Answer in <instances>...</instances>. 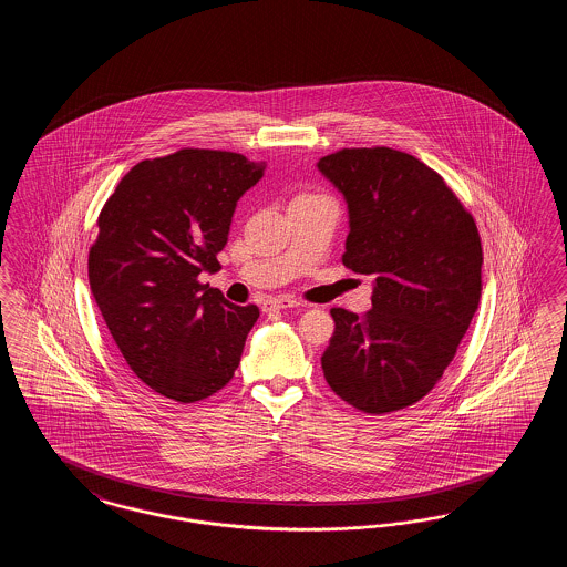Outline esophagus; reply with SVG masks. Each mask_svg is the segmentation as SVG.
I'll return each instance as SVG.
<instances>
[{
    "label": "esophagus",
    "instance_id": "esophagus-1",
    "mask_svg": "<svg viewBox=\"0 0 567 567\" xmlns=\"http://www.w3.org/2000/svg\"><path fill=\"white\" fill-rule=\"evenodd\" d=\"M299 306V301L293 297L278 296L270 297L266 303H264V310L271 312V310H287V308H296Z\"/></svg>",
    "mask_w": 567,
    "mask_h": 567
}]
</instances>
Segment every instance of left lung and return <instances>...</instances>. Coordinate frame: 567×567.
I'll use <instances>...</instances> for the list:
<instances>
[{
    "instance_id": "obj_1",
    "label": "left lung",
    "mask_w": 567,
    "mask_h": 567,
    "mask_svg": "<svg viewBox=\"0 0 567 567\" xmlns=\"http://www.w3.org/2000/svg\"><path fill=\"white\" fill-rule=\"evenodd\" d=\"M317 165L349 204L342 264L377 278L363 317L331 308L324 380L361 412H395L432 391L472 323L478 227L444 178L402 151L342 148Z\"/></svg>"
}]
</instances>
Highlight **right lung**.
I'll return each mask as SVG.
<instances>
[{"label": "right lung", "mask_w": 567, "mask_h": 567, "mask_svg": "<svg viewBox=\"0 0 567 567\" xmlns=\"http://www.w3.org/2000/svg\"><path fill=\"white\" fill-rule=\"evenodd\" d=\"M264 169L240 153L181 148L134 165L100 213L91 293L135 377L167 400H206L240 365L259 308L197 276L218 268L236 204Z\"/></svg>", "instance_id": "right-lung-1"}]
</instances>
